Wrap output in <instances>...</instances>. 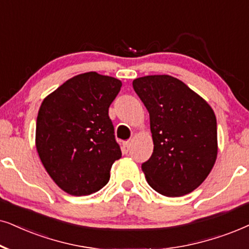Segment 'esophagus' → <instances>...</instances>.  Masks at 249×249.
<instances>
[{
	"mask_svg": "<svg viewBox=\"0 0 249 249\" xmlns=\"http://www.w3.org/2000/svg\"><path fill=\"white\" fill-rule=\"evenodd\" d=\"M130 148H131V142L130 141L123 142V151H124L125 154H127V152L130 151Z\"/></svg>",
	"mask_w": 249,
	"mask_h": 249,
	"instance_id": "34e87169",
	"label": "esophagus"
}]
</instances>
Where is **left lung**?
Listing matches in <instances>:
<instances>
[{
	"label": "left lung",
	"instance_id": "left-lung-1",
	"mask_svg": "<svg viewBox=\"0 0 249 249\" xmlns=\"http://www.w3.org/2000/svg\"><path fill=\"white\" fill-rule=\"evenodd\" d=\"M133 89L150 116L154 151L141 165L149 185L166 197L194 191L216 160L217 126L213 109L170 75L137 78Z\"/></svg>",
	"mask_w": 249,
	"mask_h": 249
}]
</instances>
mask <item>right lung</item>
I'll return each mask as SVG.
<instances>
[{
    "instance_id": "1",
    "label": "right lung",
    "mask_w": 249,
    "mask_h": 249,
    "mask_svg": "<svg viewBox=\"0 0 249 249\" xmlns=\"http://www.w3.org/2000/svg\"><path fill=\"white\" fill-rule=\"evenodd\" d=\"M122 82L95 71L75 76L43 100L36 149L50 177L71 196H88L108 183L122 157L108 111Z\"/></svg>"
}]
</instances>
